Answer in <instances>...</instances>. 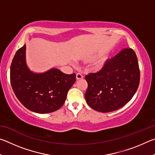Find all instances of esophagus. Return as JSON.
I'll list each match as a JSON object with an SVG mask.
<instances>
[{"mask_svg": "<svg viewBox=\"0 0 155 155\" xmlns=\"http://www.w3.org/2000/svg\"><path fill=\"white\" fill-rule=\"evenodd\" d=\"M83 78V76L80 74V73H77V74H76V79L77 80H80V79H82Z\"/></svg>", "mask_w": 155, "mask_h": 155, "instance_id": "esophagus-1", "label": "esophagus"}]
</instances>
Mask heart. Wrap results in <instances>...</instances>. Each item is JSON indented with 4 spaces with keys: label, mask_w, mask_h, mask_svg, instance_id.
I'll return each mask as SVG.
<instances>
[{
    "label": "heart",
    "mask_w": 155,
    "mask_h": 155,
    "mask_svg": "<svg viewBox=\"0 0 155 155\" xmlns=\"http://www.w3.org/2000/svg\"><path fill=\"white\" fill-rule=\"evenodd\" d=\"M108 59H109L107 57H103V58L101 59L98 61H97L93 65V66L91 67V70L96 72H98L101 71V70H103L104 69V68L105 67Z\"/></svg>",
    "instance_id": "heart-1"
}]
</instances>
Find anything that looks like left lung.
Listing matches in <instances>:
<instances>
[{
	"label": "left lung",
	"instance_id": "obj_1",
	"mask_svg": "<svg viewBox=\"0 0 155 155\" xmlns=\"http://www.w3.org/2000/svg\"><path fill=\"white\" fill-rule=\"evenodd\" d=\"M88 87L85 94L91 109L99 112L119 109L129 102L137 90L140 72L135 52L125 48L108 59L101 71L85 76Z\"/></svg>",
	"mask_w": 155,
	"mask_h": 155
}]
</instances>
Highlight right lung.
<instances>
[{"instance_id": "obj_1", "label": "right lung", "mask_w": 155, "mask_h": 155, "mask_svg": "<svg viewBox=\"0 0 155 155\" xmlns=\"http://www.w3.org/2000/svg\"><path fill=\"white\" fill-rule=\"evenodd\" d=\"M10 81L15 95L26 108L38 114H48L61 108L76 81L57 68L36 73L28 68L26 45L18 49L10 68Z\"/></svg>"}]
</instances>
